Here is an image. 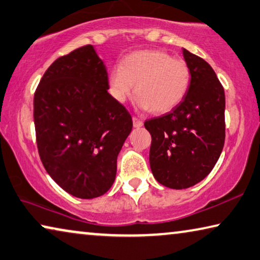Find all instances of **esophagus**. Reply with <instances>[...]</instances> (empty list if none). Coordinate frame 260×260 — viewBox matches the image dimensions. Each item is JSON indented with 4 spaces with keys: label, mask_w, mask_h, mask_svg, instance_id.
<instances>
[{
    "label": "esophagus",
    "mask_w": 260,
    "mask_h": 260,
    "mask_svg": "<svg viewBox=\"0 0 260 260\" xmlns=\"http://www.w3.org/2000/svg\"><path fill=\"white\" fill-rule=\"evenodd\" d=\"M142 125H143L142 120H140V119L137 117H133V126L135 128H140V127H142Z\"/></svg>",
    "instance_id": "obj_1"
}]
</instances>
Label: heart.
Wrapping results in <instances>:
<instances>
[{
    "mask_svg": "<svg viewBox=\"0 0 260 260\" xmlns=\"http://www.w3.org/2000/svg\"><path fill=\"white\" fill-rule=\"evenodd\" d=\"M137 106L154 113H167L184 101L191 84L186 62L163 51L131 53L108 76V90L115 102L123 103L134 91Z\"/></svg>",
    "mask_w": 260,
    "mask_h": 260,
    "instance_id": "obj_1",
    "label": "heart"
}]
</instances>
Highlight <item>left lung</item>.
Instances as JSON below:
<instances>
[{
  "label": "left lung",
  "instance_id": "left-lung-1",
  "mask_svg": "<svg viewBox=\"0 0 260 260\" xmlns=\"http://www.w3.org/2000/svg\"><path fill=\"white\" fill-rule=\"evenodd\" d=\"M191 71L184 101L171 112L145 122L151 135L152 175L169 188L183 189L208 176L224 145L225 98L215 72L204 59L183 48Z\"/></svg>",
  "mask_w": 260,
  "mask_h": 260
}]
</instances>
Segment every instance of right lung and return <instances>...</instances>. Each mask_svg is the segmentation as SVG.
Here are the masks:
<instances>
[{
  "mask_svg": "<svg viewBox=\"0 0 260 260\" xmlns=\"http://www.w3.org/2000/svg\"><path fill=\"white\" fill-rule=\"evenodd\" d=\"M34 118L41 162L76 198L109 191L133 122L108 92V72L92 45L55 60L36 90Z\"/></svg>",
  "mask_w": 260,
  "mask_h": 260,
  "instance_id": "right-lung-1",
  "label": "right lung"
}]
</instances>
